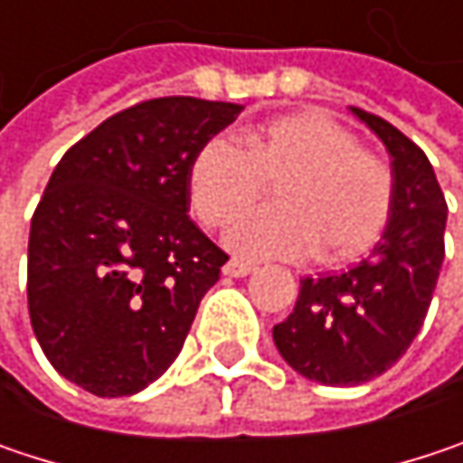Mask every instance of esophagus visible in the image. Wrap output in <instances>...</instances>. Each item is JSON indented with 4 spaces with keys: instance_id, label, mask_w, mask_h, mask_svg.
Instances as JSON below:
<instances>
[{
    "instance_id": "1",
    "label": "esophagus",
    "mask_w": 463,
    "mask_h": 463,
    "mask_svg": "<svg viewBox=\"0 0 463 463\" xmlns=\"http://www.w3.org/2000/svg\"><path fill=\"white\" fill-rule=\"evenodd\" d=\"M252 269H255V266H252V263H248V260L232 258V260H226V266H223V274H226V277H248Z\"/></svg>"
}]
</instances>
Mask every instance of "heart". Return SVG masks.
<instances>
[{
    "label": "heart",
    "mask_w": 463,
    "mask_h": 463,
    "mask_svg": "<svg viewBox=\"0 0 463 463\" xmlns=\"http://www.w3.org/2000/svg\"><path fill=\"white\" fill-rule=\"evenodd\" d=\"M277 183L278 205L237 222L226 245L242 258L329 263L364 255L392 211V174L353 131L318 110L269 118L240 137H213L189 165V205L205 226H229Z\"/></svg>",
    "instance_id": "b5f03b06"
}]
</instances>
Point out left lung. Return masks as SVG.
Returning <instances> with one entry per match:
<instances>
[{
	"instance_id": "left-lung-1",
	"label": "left lung",
	"mask_w": 463,
	"mask_h": 463,
	"mask_svg": "<svg viewBox=\"0 0 463 463\" xmlns=\"http://www.w3.org/2000/svg\"><path fill=\"white\" fill-rule=\"evenodd\" d=\"M392 157V211L372 252L340 274L300 279L274 326L281 358L303 377L345 387L384 374L430 311L446 258L448 205L421 147L384 118L353 108Z\"/></svg>"
}]
</instances>
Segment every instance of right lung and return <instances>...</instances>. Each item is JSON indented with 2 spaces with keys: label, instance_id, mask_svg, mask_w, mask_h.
Here are the masks:
<instances>
[{
  "label": "right lung",
  "instance_id": "obj_1",
  "mask_svg": "<svg viewBox=\"0 0 463 463\" xmlns=\"http://www.w3.org/2000/svg\"><path fill=\"white\" fill-rule=\"evenodd\" d=\"M242 105L157 97L62 155L31 218L28 314L50 364L91 395L145 390L182 353L229 260L189 218V165Z\"/></svg>",
  "mask_w": 463,
  "mask_h": 463
}]
</instances>
